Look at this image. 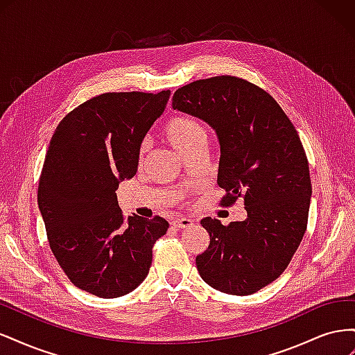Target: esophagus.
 I'll return each mask as SVG.
<instances>
[{
	"mask_svg": "<svg viewBox=\"0 0 355 355\" xmlns=\"http://www.w3.org/2000/svg\"><path fill=\"white\" fill-rule=\"evenodd\" d=\"M175 225L176 228H189L194 225V219H189V218H185V216H178L173 219V222H171Z\"/></svg>",
	"mask_w": 355,
	"mask_h": 355,
	"instance_id": "obj_1",
	"label": "esophagus"
}]
</instances>
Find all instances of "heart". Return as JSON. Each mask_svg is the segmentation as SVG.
I'll return each mask as SVG.
<instances>
[{"label": "heart", "mask_w": 355, "mask_h": 355, "mask_svg": "<svg viewBox=\"0 0 355 355\" xmlns=\"http://www.w3.org/2000/svg\"><path fill=\"white\" fill-rule=\"evenodd\" d=\"M163 133L167 139V142L182 155H185L200 142H204V137H206L201 125L194 120V118L184 115L173 116L171 120H168L163 128ZM146 151L148 144L142 142L141 148H139V157L142 158L146 154Z\"/></svg>", "instance_id": "1"}]
</instances>
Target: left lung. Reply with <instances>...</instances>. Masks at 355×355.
<instances>
[{
  "mask_svg": "<svg viewBox=\"0 0 355 355\" xmlns=\"http://www.w3.org/2000/svg\"><path fill=\"white\" fill-rule=\"evenodd\" d=\"M173 110L197 116L218 136V185L225 206L244 198L247 218H204L207 250L196 257L210 287L252 295L280 277L306 230L311 179L296 128L270 94L231 75L198 80L173 94Z\"/></svg>",
  "mask_w": 355,
  "mask_h": 355,
  "instance_id": "8db88e82",
  "label": "left lung"
}]
</instances>
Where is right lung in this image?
<instances>
[{
  "label": "right lung",
  "mask_w": 355,
  "mask_h": 355,
  "mask_svg": "<svg viewBox=\"0 0 355 355\" xmlns=\"http://www.w3.org/2000/svg\"><path fill=\"white\" fill-rule=\"evenodd\" d=\"M170 90L103 93L56 127L38 185L50 249L69 280L94 296L130 293L151 268L153 247L168 222L123 216L120 182L132 179L139 148L164 112Z\"/></svg>",
  "instance_id": "obj_1"
}]
</instances>
